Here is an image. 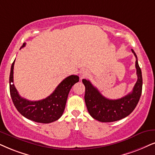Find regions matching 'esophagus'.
Segmentation results:
<instances>
[{
    "instance_id": "obj_1",
    "label": "esophagus",
    "mask_w": 155,
    "mask_h": 155,
    "mask_svg": "<svg viewBox=\"0 0 155 155\" xmlns=\"http://www.w3.org/2000/svg\"><path fill=\"white\" fill-rule=\"evenodd\" d=\"M88 75H89L88 71H86V70H84V69L82 70V71H81V72H80V78H81V79L86 78Z\"/></svg>"
}]
</instances>
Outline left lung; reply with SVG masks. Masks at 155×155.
Listing matches in <instances>:
<instances>
[{
  "mask_svg": "<svg viewBox=\"0 0 155 155\" xmlns=\"http://www.w3.org/2000/svg\"><path fill=\"white\" fill-rule=\"evenodd\" d=\"M136 57L137 81L131 93L119 99H109L102 96L97 88L89 80L82 79L85 86L84 99L89 114L101 122H111L120 120L130 115L134 111L140 100L142 90V71L138 64L137 56L132 49Z\"/></svg>",
  "mask_w": 155,
  "mask_h": 155,
  "instance_id": "1",
  "label": "left lung"
}]
</instances>
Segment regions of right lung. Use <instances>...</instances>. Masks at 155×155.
I'll use <instances>...</instances> for the list:
<instances>
[{
  "label": "right lung",
  "instance_id": "right-lung-1",
  "mask_svg": "<svg viewBox=\"0 0 155 155\" xmlns=\"http://www.w3.org/2000/svg\"><path fill=\"white\" fill-rule=\"evenodd\" d=\"M25 46V43L21 47ZM15 61L11 65L9 84L10 94L13 104L23 117L36 122L48 124L58 120L65 109L68 93L72 86L79 81L76 75H71L64 79L54 92L46 99L39 101H29L19 95L13 84V67Z\"/></svg>",
  "mask_w": 155,
  "mask_h": 155
}]
</instances>
